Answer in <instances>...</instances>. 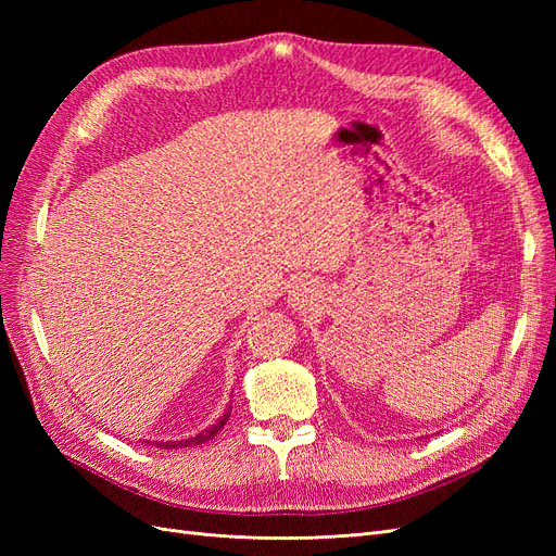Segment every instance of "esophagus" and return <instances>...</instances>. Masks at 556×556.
<instances>
[{
	"label": "esophagus",
	"mask_w": 556,
	"mask_h": 556,
	"mask_svg": "<svg viewBox=\"0 0 556 556\" xmlns=\"http://www.w3.org/2000/svg\"><path fill=\"white\" fill-rule=\"evenodd\" d=\"M290 301L296 311H313L317 294L311 282H296L292 292H290Z\"/></svg>",
	"instance_id": "obj_1"
}]
</instances>
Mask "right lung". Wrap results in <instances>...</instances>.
Here are the masks:
<instances>
[{
    "label": "right lung",
    "mask_w": 556,
    "mask_h": 556,
    "mask_svg": "<svg viewBox=\"0 0 556 556\" xmlns=\"http://www.w3.org/2000/svg\"><path fill=\"white\" fill-rule=\"evenodd\" d=\"M229 410H225V415L217 419V425H213V427H208L206 431H201V433H197V435H192V439H185V441H169V443H155L157 447H166V450H174V447H194V445H201V443H206V441H211L213 435H217V431H220L225 425H227V419H229Z\"/></svg>",
    "instance_id": "obj_1"
}]
</instances>
